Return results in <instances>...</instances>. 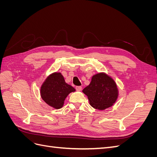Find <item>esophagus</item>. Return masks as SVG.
Here are the masks:
<instances>
[{"label": "esophagus", "instance_id": "obj_1", "mask_svg": "<svg viewBox=\"0 0 157 157\" xmlns=\"http://www.w3.org/2000/svg\"><path fill=\"white\" fill-rule=\"evenodd\" d=\"M76 90H77V91H81L82 90V87L81 86H76Z\"/></svg>", "mask_w": 157, "mask_h": 157}]
</instances>
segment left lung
Instances as JSON below:
<instances>
[{"label":"left lung","mask_w":157,"mask_h":157,"mask_svg":"<svg viewBox=\"0 0 157 157\" xmlns=\"http://www.w3.org/2000/svg\"><path fill=\"white\" fill-rule=\"evenodd\" d=\"M82 92L87 96L90 105L98 110L112 107L119 93L114 79L103 72L93 75L91 82Z\"/></svg>","instance_id":"obj_1"}]
</instances>
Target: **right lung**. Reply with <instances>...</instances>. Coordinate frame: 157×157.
Returning a JSON list of instances; mask_svg holds the SVG:
<instances>
[{"instance_id":"obj_1","label":"right lung","mask_w":157,"mask_h":157,"mask_svg":"<svg viewBox=\"0 0 157 157\" xmlns=\"http://www.w3.org/2000/svg\"><path fill=\"white\" fill-rule=\"evenodd\" d=\"M75 92V89L66 83L63 76L59 72H54L48 75L42 84L40 90L41 98L46 104L56 109L64 105L68 95Z\"/></svg>"}]
</instances>
